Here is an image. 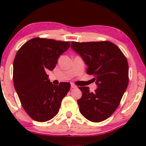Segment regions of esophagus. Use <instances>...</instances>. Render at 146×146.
Here are the masks:
<instances>
[{
    "label": "esophagus",
    "mask_w": 146,
    "mask_h": 146,
    "mask_svg": "<svg viewBox=\"0 0 146 146\" xmlns=\"http://www.w3.org/2000/svg\"><path fill=\"white\" fill-rule=\"evenodd\" d=\"M71 88H77V86L76 85H75L74 84H71Z\"/></svg>",
    "instance_id": "obj_1"
}]
</instances>
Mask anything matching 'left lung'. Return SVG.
<instances>
[{
	"instance_id": "left-lung-1",
	"label": "left lung",
	"mask_w": 146,
	"mask_h": 146,
	"mask_svg": "<svg viewBox=\"0 0 146 146\" xmlns=\"http://www.w3.org/2000/svg\"><path fill=\"white\" fill-rule=\"evenodd\" d=\"M72 49L82 57L98 88L90 92L79 87L82 96L78 100L80 112L93 122H100L115 111L128 84V64L120 48L109 41L71 42Z\"/></svg>"
}]
</instances>
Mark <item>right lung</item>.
Here are the masks:
<instances>
[{
  "label": "right lung",
  "instance_id": "right-lung-1",
  "mask_svg": "<svg viewBox=\"0 0 146 146\" xmlns=\"http://www.w3.org/2000/svg\"><path fill=\"white\" fill-rule=\"evenodd\" d=\"M69 42L35 38L20 48L14 61L13 80L21 104L33 120L44 122L59 112L68 82L53 85L46 71L56 67L58 58L69 48Z\"/></svg>",
  "mask_w": 146,
  "mask_h": 146
}]
</instances>
